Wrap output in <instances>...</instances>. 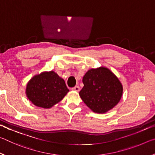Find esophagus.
Instances as JSON below:
<instances>
[{"instance_id":"esophagus-1","label":"esophagus","mask_w":155,"mask_h":155,"mask_svg":"<svg viewBox=\"0 0 155 155\" xmlns=\"http://www.w3.org/2000/svg\"><path fill=\"white\" fill-rule=\"evenodd\" d=\"M72 90L73 91H80V87H79V86H78V85H76L75 87H72Z\"/></svg>"}]
</instances>
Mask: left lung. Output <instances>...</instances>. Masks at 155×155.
I'll return each mask as SVG.
<instances>
[{
	"label": "left lung",
	"instance_id": "8db88e82",
	"mask_svg": "<svg viewBox=\"0 0 155 155\" xmlns=\"http://www.w3.org/2000/svg\"><path fill=\"white\" fill-rule=\"evenodd\" d=\"M81 99L95 113L104 114L119 103L123 92L122 83L114 73L105 67L91 69L83 78Z\"/></svg>",
	"mask_w": 155,
	"mask_h": 155
}]
</instances>
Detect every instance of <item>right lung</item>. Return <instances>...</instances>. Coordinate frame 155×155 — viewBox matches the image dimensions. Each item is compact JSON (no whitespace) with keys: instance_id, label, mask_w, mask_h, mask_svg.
<instances>
[{"instance_id":"add662e5","label":"right lung","mask_w":155,"mask_h":155,"mask_svg":"<svg viewBox=\"0 0 155 155\" xmlns=\"http://www.w3.org/2000/svg\"><path fill=\"white\" fill-rule=\"evenodd\" d=\"M69 91L64 80L54 71L44 72L28 81L26 94L35 106L49 109L58 103Z\"/></svg>"}]
</instances>
